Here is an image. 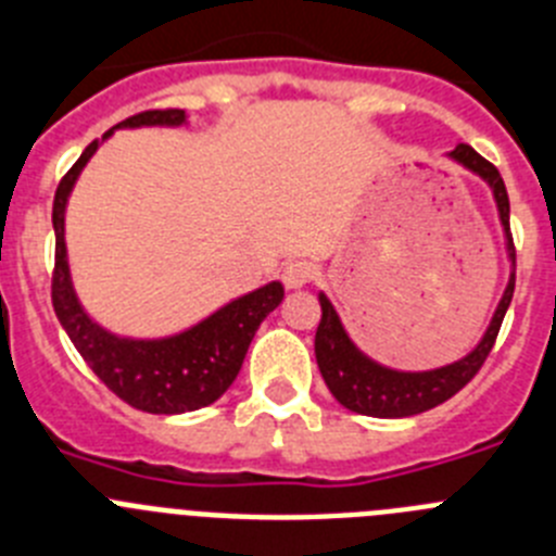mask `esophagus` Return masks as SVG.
<instances>
[{
    "label": "esophagus",
    "mask_w": 556,
    "mask_h": 556,
    "mask_svg": "<svg viewBox=\"0 0 556 556\" xmlns=\"http://www.w3.org/2000/svg\"><path fill=\"white\" fill-rule=\"evenodd\" d=\"M313 277H315V266L309 263V260H290L288 266L282 268L285 288H304Z\"/></svg>",
    "instance_id": "obj_1"
}]
</instances>
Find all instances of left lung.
Instances as JSON below:
<instances>
[{
  "label": "left lung",
  "instance_id": "8db88e82",
  "mask_svg": "<svg viewBox=\"0 0 556 556\" xmlns=\"http://www.w3.org/2000/svg\"><path fill=\"white\" fill-rule=\"evenodd\" d=\"M448 157L457 160L459 166L471 168L473 174L484 179L493 188V197L498 204V218H502L504 235H507V252L515 266V247L513 235H509V197L504 188V179L493 163L473 152L468 143H459ZM515 290V271L509 274V285L504 290L502 302H498L496 315L490 321L488 332H484L482 343L473 349L468 357L457 359L452 365L434 368V371H393L384 365L374 363L371 357H365L352 340H349L346 329L340 324L338 313L329 304L324 293H318L321 302V324L315 329V359L321 368V377L327 388L332 390V396L352 413L371 415V418H407V415L427 413V409L438 407L446 399H452L457 390L471 382L484 365L488 354L493 352V343L502 329L504 313H507L509 302H513Z\"/></svg>",
  "mask_w": 556,
  "mask_h": 556
}]
</instances>
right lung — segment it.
<instances>
[{
  "instance_id": "right-lung-1",
  "label": "right lung",
  "mask_w": 556,
  "mask_h": 556,
  "mask_svg": "<svg viewBox=\"0 0 556 556\" xmlns=\"http://www.w3.org/2000/svg\"><path fill=\"white\" fill-rule=\"evenodd\" d=\"M185 122V110H143L138 116L116 127H179ZM113 129L104 132L110 138ZM102 138V141H104ZM99 149V141L88 143L79 160L60 179L54 193L52 224H54V271H52V307L58 321L72 338L74 349L83 354L93 374L116 393L129 407L154 415H179L202 409L222 399L229 384L241 371L243 357L249 352L254 332L271 309L279 307L285 288L268 282L247 296L235 299L227 307L204 318L202 324L163 340H129L104 332L93 324L74 296L72 277H68L66 238V202L77 182L83 166Z\"/></svg>"
}]
</instances>
